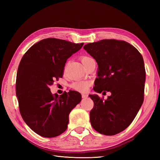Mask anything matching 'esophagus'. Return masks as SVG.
Masks as SVG:
<instances>
[{"mask_svg":"<svg viewBox=\"0 0 160 160\" xmlns=\"http://www.w3.org/2000/svg\"><path fill=\"white\" fill-rule=\"evenodd\" d=\"M88 98V94H82V98L83 99H86Z\"/></svg>","mask_w":160,"mask_h":160,"instance_id":"esophagus-1","label":"esophagus"}]
</instances>
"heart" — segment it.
<instances>
[{"label":"heart","mask_w":160,"mask_h":160,"mask_svg":"<svg viewBox=\"0 0 160 160\" xmlns=\"http://www.w3.org/2000/svg\"><path fill=\"white\" fill-rule=\"evenodd\" d=\"M91 59H93L89 56H83L81 57V61L83 62V65H85L87 62ZM89 85H90V82L88 81H77L72 84V88L77 91L85 92L88 90Z\"/></svg>","instance_id":"heart-1"}]
</instances>
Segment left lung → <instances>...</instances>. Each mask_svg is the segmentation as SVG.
I'll return each mask as SVG.
<instances>
[{
  "label": "left lung",
  "instance_id": "obj_1",
  "mask_svg": "<svg viewBox=\"0 0 160 160\" xmlns=\"http://www.w3.org/2000/svg\"><path fill=\"white\" fill-rule=\"evenodd\" d=\"M83 49L98 65L93 90L111 93L105 101L96 94L89 95L94 102L89 114L91 124L101 134H118L132 123L143 102V57L129 43L115 39L90 42Z\"/></svg>",
  "mask_w": 160,
  "mask_h": 160
}]
</instances>
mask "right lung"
Masks as SVG:
<instances>
[{
  "instance_id": "1",
  "label": "right lung",
  "mask_w": 160,
  "mask_h": 160,
  "mask_svg": "<svg viewBox=\"0 0 160 160\" xmlns=\"http://www.w3.org/2000/svg\"><path fill=\"white\" fill-rule=\"evenodd\" d=\"M83 44L45 38L25 52L18 65L16 95L19 110L26 124L42 137L55 138L63 133L70 112L81 102L79 92L53 96L49 87L61 78L67 59Z\"/></svg>"
}]
</instances>
